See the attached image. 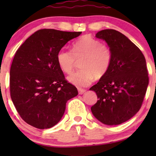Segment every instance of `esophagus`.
Masks as SVG:
<instances>
[{"label": "esophagus", "mask_w": 156, "mask_h": 156, "mask_svg": "<svg viewBox=\"0 0 156 156\" xmlns=\"http://www.w3.org/2000/svg\"><path fill=\"white\" fill-rule=\"evenodd\" d=\"M78 91H79V94H83L86 91V90H85V89H78Z\"/></svg>", "instance_id": "esophagus-1"}]
</instances>
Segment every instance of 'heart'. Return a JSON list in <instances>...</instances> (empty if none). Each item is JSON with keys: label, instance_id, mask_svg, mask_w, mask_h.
<instances>
[{"label": "heart", "instance_id": "b5f03b06", "mask_svg": "<svg viewBox=\"0 0 156 156\" xmlns=\"http://www.w3.org/2000/svg\"><path fill=\"white\" fill-rule=\"evenodd\" d=\"M112 52L107 46L89 35H84L72 44V52L61 49L57 52V61L59 68L66 74L74 69L76 60L81 59L78 71L67 77L68 82L76 87L88 86L94 78L105 75L112 63Z\"/></svg>", "mask_w": 156, "mask_h": 156}]
</instances>
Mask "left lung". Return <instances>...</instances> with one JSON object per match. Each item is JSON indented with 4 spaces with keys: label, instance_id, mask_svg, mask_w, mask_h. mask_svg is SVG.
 Segmentation results:
<instances>
[{
    "label": "left lung",
    "instance_id": "obj_1",
    "mask_svg": "<svg viewBox=\"0 0 156 156\" xmlns=\"http://www.w3.org/2000/svg\"><path fill=\"white\" fill-rule=\"evenodd\" d=\"M95 37L107 43L112 58L108 72L89 89L98 97L91 110L104 124L119 125L132 118L142 105L148 85L146 59L120 32L102 30Z\"/></svg>",
    "mask_w": 156,
    "mask_h": 156
}]
</instances>
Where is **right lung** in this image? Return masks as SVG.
<instances>
[{
    "label": "right lung",
    "instance_id": "add662e5",
    "mask_svg": "<svg viewBox=\"0 0 156 156\" xmlns=\"http://www.w3.org/2000/svg\"><path fill=\"white\" fill-rule=\"evenodd\" d=\"M81 33L40 30L17 50L10 71V97L21 118L32 126H54L63 116L67 101L78 94L65 80L57 55Z\"/></svg>",
    "mask_w": 156,
    "mask_h": 156
}]
</instances>
